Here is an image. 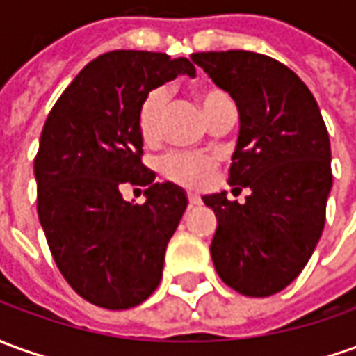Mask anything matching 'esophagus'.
Listing matches in <instances>:
<instances>
[{"label": "esophagus", "mask_w": 356, "mask_h": 356, "mask_svg": "<svg viewBox=\"0 0 356 356\" xmlns=\"http://www.w3.org/2000/svg\"><path fill=\"white\" fill-rule=\"evenodd\" d=\"M202 203V200L197 197V195H188V207L192 209V207H197Z\"/></svg>", "instance_id": "esophagus-1"}]
</instances>
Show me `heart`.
Segmentation results:
<instances>
[{
	"label": "heart",
	"mask_w": 356,
	"mask_h": 356,
	"mask_svg": "<svg viewBox=\"0 0 356 356\" xmlns=\"http://www.w3.org/2000/svg\"><path fill=\"white\" fill-rule=\"evenodd\" d=\"M192 95L207 120L215 116L220 108L232 104L229 92L217 85H211V83L193 87ZM164 106H166V90L163 87L151 89L139 102L136 118L137 131L147 145H154L161 139ZM217 166H219L217 154L174 151L161 159L159 170L163 174L164 180H168V182L188 188V190H200L209 184Z\"/></svg>",
	"instance_id": "b5f03b06"
}]
</instances>
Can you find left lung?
Returning <instances> with one entry per match:
<instances>
[{"instance_id":"obj_1","label":"left lung","mask_w":356,"mask_h":356,"mask_svg":"<svg viewBox=\"0 0 356 356\" xmlns=\"http://www.w3.org/2000/svg\"><path fill=\"white\" fill-rule=\"evenodd\" d=\"M240 112L229 184L246 203L205 195L217 217L211 257L225 285L269 296L291 285L312 256L332 190L330 136L310 89L285 63L246 50L192 56Z\"/></svg>"}]
</instances>
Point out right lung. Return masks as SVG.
<instances>
[{
	"label": "right lung",
	"mask_w": 356,
	"mask_h": 356,
	"mask_svg": "<svg viewBox=\"0 0 356 356\" xmlns=\"http://www.w3.org/2000/svg\"><path fill=\"white\" fill-rule=\"evenodd\" d=\"M195 67L188 58L116 50L71 81L46 118L34 156L36 209L56 266L71 289L108 310L141 305L161 283L166 244L188 207L141 163L137 108L151 89ZM126 185H147L143 206Z\"/></svg>",
	"instance_id": "1"
}]
</instances>
